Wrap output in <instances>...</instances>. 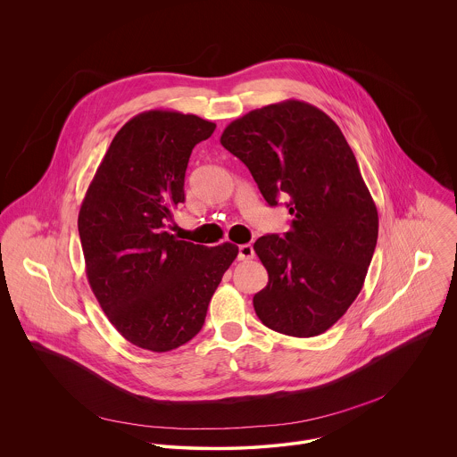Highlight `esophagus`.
I'll use <instances>...</instances> for the list:
<instances>
[{
	"mask_svg": "<svg viewBox=\"0 0 457 457\" xmlns=\"http://www.w3.org/2000/svg\"><path fill=\"white\" fill-rule=\"evenodd\" d=\"M255 252H253V246L252 245H241L239 246V253H237V259L239 261H248V259H253Z\"/></svg>",
	"mask_w": 457,
	"mask_h": 457,
	"instance_id": "esophagus-1",
	"label": "esophagus"
}]
</instances>
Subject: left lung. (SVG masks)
<instances>
[{
	"label": "left lung",
	"instance_id": "8db88e82",
	"mask_svg": "<svg viewBox=\"0 0 457 457\" xmlns=\"http://www.w3.org/2000/svg\"><path fill=\"white\" fill-rule=\"evenodd\" d=\"M220 142L265 202L283 195L292 214L288 232L253 245L269 274L257 317L287 336L326 332L359 295L378 239V211L345 135L324 111L287 100L232 121Z\"/></svg>",
	"mask_w": 457,
	"mask_h": 457
}]
</instances>
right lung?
Here are the masks:
<instances>
[{
    "label": "right lung",
    "mask_w": 457,
    "mask_h": 457,
    "mask_svg": "<svg viewBox=\"0 0 457 457\" xmlns=\"http://www.w3.org/2000/svg\"><path fill=\"white\" fill-rule=\"evenodd\" d=\"M214 129L176 111L137 114L112 138L79 211L89 287L111 324L144 350L162 353L195 337L239 253L167 230L185 202L192 149Z\"/></svg>",
    "instance_id": "add662e5"
}]
</instances>
